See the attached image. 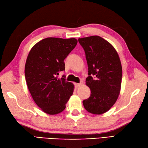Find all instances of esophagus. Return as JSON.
Returning <instances> with one entry per match:
<instances>
[{
	"label": "esophagus",
	"instance_id": "34e87169",
	"mask_svg": "<svg viewBox=\"0 0 148 148\" xmlns=\"http://www.w3.org/2000/svg\"><path fill=\"white\" fill-rule=\"evenodd\" d=\"M81 85H82V84H81V83H75V87H76V88H79Z\"/></svg>",
	"mask_w": 148,
	"mask_h": 148
}]
</instances>
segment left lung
Segmentation results:
<instances>
[{
  "instance_id": "8db88e82",
  "label": "left lung",
  "mask_w": 148,
  "mask_h": 148,
  "mask_svg": "<svg viewBox=\"0 0 148 148\" xmlns=\"http://www.w3.org/2000/svg\"><path fill=\"white\" fill-rule=\"evenodd\" d=\"M86 55L88 76L86 84L91 95L83 101L88 112L102 114L112 108L120 93L122 67L117 51L98 36L78 39Z\"/></svg>"
}]
</instances>
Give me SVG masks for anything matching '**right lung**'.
I'll use <instances>...</instances> for the list:
<instances>
[{
  "instance_id": "obj_1",
  "label": "right lung",
  "mask_w": 148,
  "mask_h": 148,
  "mask_svg": "<svg viewBox=\"0 0 148 148\" xmlns=\"http://www.w3.org/2000/svg\"><path fill=\"white\" fill-rule=\"evenodd\" d=\"M77 43L75 38L48 37L36 43L27 56L25 76L32 99L45 112L55 115L65 109L74 86L66 81L64 60Z\"/></svg>"
}]
</instances>
